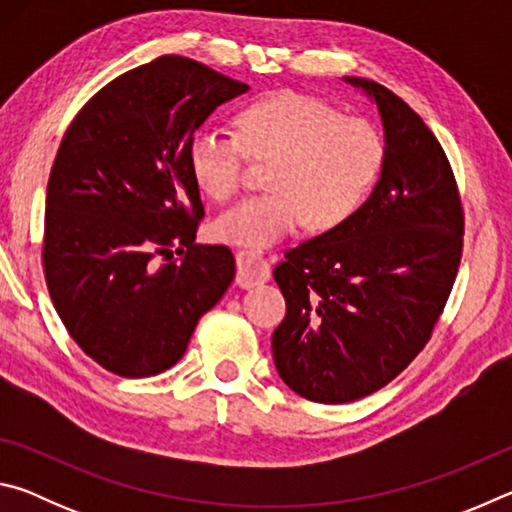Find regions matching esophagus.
I'll list each match as a JSON object with an SVG mask.
<instances>
[{"label":"esophagus","instance_id":"1","mask_svg":"<svg viewBox=\"0 0 512 512\" xmlns=\"http://www.w3.org/2000/svg\"><path fill=\"white\" fill-rule=\"evenodd\" d=\"M271 280V264L259 250H239L237 253V284L241 289L257 287Z\"/></svg>","mask_w":512,"mask_h":512}]
</instances>
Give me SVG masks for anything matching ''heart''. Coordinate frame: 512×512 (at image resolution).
Here are the masks:
<instances>
[{
    "label": "heart",
    "mask_w": 512,
    "mask_h": 512,
    "mask_svg": "<svg viewBox=\"0 0 512 512\" xmlns=\"http://www.w3.org/2000/svg\"><path fill=\"white\" fill-rule=\"evenodd\" d=\"M235 135L198 131L187 149L194 183L212 201H228L244 185L246 153L271 164L266 187L214 221L219 241L271 246L307 221L325 232L343 225L379 180L386 142L368 119L343 117L325 101L296 92L250 103L239 112Z\"/></svg>",
    "instance_id": "heart-1"
}]
</instances>
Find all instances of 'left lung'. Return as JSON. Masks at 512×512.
<instances>
[{
  "mask_svg": "<svg viewBox=\"0 0 512 512\" xmlns=\"http://www.w3.org/2000/svg\"><path fill=\"white\" fill-rule=\"evenodd\" d=\"M343 81L377 106L384 169L352 219L287 250L273 271L287 300L273 332L277 375L320 404L361 400L418 357L463 250L461 201L436 135L384 85Z\"/></svg>",
  "mask_w": 512,
  "mask_h": 512,
  "instance_id": "8db88e82",
  "label": "left lung"
}]
</instances>
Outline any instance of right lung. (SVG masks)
I'll return each instance as SVG.
<instances>
[{
  "instance_id": "add662e5",
  "label": "right lung",
  "mask_w": 512,
  "mask_h": 512,
  "mask_svg": "<svg viewBox=\"0 0 512 512\" xmlns=\"http://www.w3.org/2000/svg\"><path fill=\"white\" fill-rule=\"evenodd\" d=\"M248 85L183 56L117 76L67 128L47 185L42 266L79 348L121 377L178 363L235 280L225 246L194 244L203 203L194 133ZM176 247L178 263L157 264Z\"/></svg>"
}]
</instances>
